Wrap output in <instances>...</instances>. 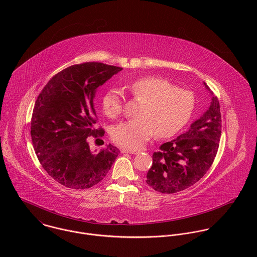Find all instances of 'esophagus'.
Segmentation results:
<instances>
[{
  "mask_svg": "<svg viewBox=\"0 0 257 257\" xmlns=\"http://www.w3.org/2000/svg\"><path fill=\"white\" fill-rule=\"evenodd\" d=\"M122 153H131V154H138L140 153L139 150H133V149H127V148H121Z\"/></svg>",
  "mask_w": 257,
  "mask_h": 257,
  "instance_id": "34e87169",
  "label": "esophagus"
}]
</instances>
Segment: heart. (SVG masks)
Returning a JSON list of instances; mask_svg holds the SVG:
<instances>
[{"label":"heart","mask_w":257,"mask_h":257,"mask_svg":"<svg viewBox=\"0 0 257 257\" xmlns=\"http://www.w3.org/2000/svg\"><path fill=\"white\" fill-rule=\"evenodd\" d=\"M133 100L142 103L138 118L117 125L112 134L116 144L139 149L156 134L166 139L175 136L189 121L195 106L193 94L174 86L159 76L141 77L125 86ZM102 109L110 118H117L123 111V98L116 89L103 96Z\"/></svg>","instance_id":"obj_1"}]
</instances>
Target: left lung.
Returning <instances> with one entry per match:
<instances>
[{
	"instance_id": "1",
	"label": "left lung",
	"mask_w": 257,
	"mask_h": 257,
	"mask_svg": "<svg viewBox=\"0 0 257 257\" xmlns=\"http://www.w3.org/2000/svg\"><path fill=\"white\" fill-rule=\"evenodd\" d=\"M206 88L209 89L207 85ZM220 135V103L213 97L209 110L187 133L161 145L159 151L153 153L147 183L157 192L173 194L198 182L216 158Z\"/></svg>"
}]
</instances>
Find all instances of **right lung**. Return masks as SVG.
Returning a JSON list of instances; mask_svg holds the SVG:
<instances>
[{"label": "right lung", "instance_id": "obj_1", "mask_svg": "<svg viewBox=\"0 0 257 257\" xmlns=\"http://www.w3.org/2000/svg\"><path fill=\"white\" fill-rule=\"evenodd\" d=\"M120 70L101 62L74 64L55 74L39 93L31 137L41 166L56 182L88 189L109 172L118 148L109 145L93 153L88 138L98 141L105 135L104 128L96 127L93 99L97 88Z\"/></svg>", "mask_w": 257, "mask_h": 257}]
</instances>
